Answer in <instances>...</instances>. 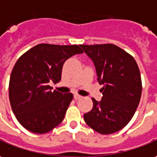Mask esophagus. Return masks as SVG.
<instances>
[{
    "label": "esophagus",
    "mask_w": 157,
    "mask_h": 157,
    "mask_svg": "<svg viewBox=\"0 0 157 157\" xmlns=\"http://www.w3.org/2000/svg\"><path fill=\"white\" fill-rule=\"evenodd\" d=\"M74 99H75V100H79V99H80L81 97V96H79V95H78V94H75V95H74Z\"/></svg>",
    "instance_id": "obj_1"
}]
</instances>
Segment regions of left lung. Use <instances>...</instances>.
I'll list each match as a JSON object with an SVG mask.
<instances>
[{
	"instance_id": "left-lung-1",
	"label": "left lung",
	"mask_w": 157,
	"mask_h": 157,
	"mask_svg": "<svg viewBox=\"0 0 157 157\" xmlns=\"http://www.w3.org/2000/svg\"><path fill=\"white\" fill-rule=\"evenodd\" d=\"M93 61L100 90V101L84 114L86 124L101 134H111L126 126L134 115L142 93L138 64L132 56L114 44L80 45Z\"/></svg>"
}]
</instances>
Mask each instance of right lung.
I'll list each match as a JSON object with an SVG mask.
<instances>
[{
	"label": "right lung",
	"mask_w": 157,
	"mask_h": 157,
	"mask_svg": "<svg viewBox=\"0 0 157 157\" xmlns=\"http://www.w3.org/2000/svg\"><path fill=\"white\" fill-rule=\"evenodd\" d=\"M78 45L42 44L25 52L15 63L9 81V100L18 121L31 132L43 134L63 121L72 93L52 90L66 60L82 54Z\"/></svg>",
	"instance_id": "right-lung-1"
}]
</instances>
